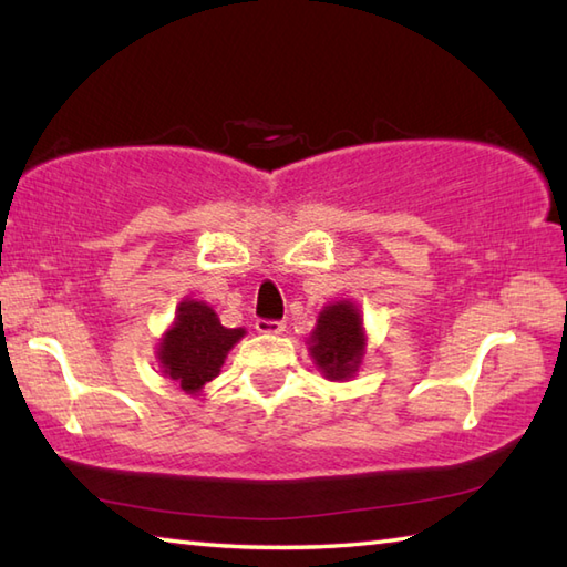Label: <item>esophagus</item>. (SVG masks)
I'll return each instance as SVG.
<instances>
[{
    "label": "esophagus",
    "instance_id": "obj_1",
    "mask_svg": "<svg viewBox=\"0 0 567 567\" xmlns=\"http://www.w3.org/2000/svg\"><path fill=\"white\" fill-rule=\"evenodd\" d=\"M256 329L258 333H268V336H277L285 331V323L282 321H268V319H258L256 321Z\"/></svg>",
    "mask_w": 567,
    "mask_h": 567
}]
</instances>
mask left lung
I'll return each mask as SVG.
<instances>
[{
    "label": "left lung",
    "instance_id": "8db88e82",
    "mask_svg": "<svg viewBox=\"0 0 567 567\" xmlns=\"http://www.w3.org/2000/svg\"><path fill=\"white\" fill-rule=\"evenodd\" d=\"M309 353L327 380L353 378L365 355L363 319L353 302H333L319 311Z\"/></svg>",
    "mask_w": 567,
    "mask_h": 567
}]
</instances>
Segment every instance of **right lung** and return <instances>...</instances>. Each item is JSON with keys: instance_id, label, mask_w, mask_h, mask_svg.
Segmentation results:
<instances>
[{"instance_id": "right-lung-1", "label": "right lung", "mask_w": 567, "mask_h": 567, "mask_svg": "<svg viewBox=\"0 0 567 567\" xmlns=\"http://www.w3.org/2000/svg\"><path fill=\"white\" fill-rule=\"evenodd\" d=\"M246 329H226L207 302L185 299L177 305L173 327L158 346L163 372L187 394H197L221 372L228 351L244 339Z\"/></svg>"}]
</instances>
